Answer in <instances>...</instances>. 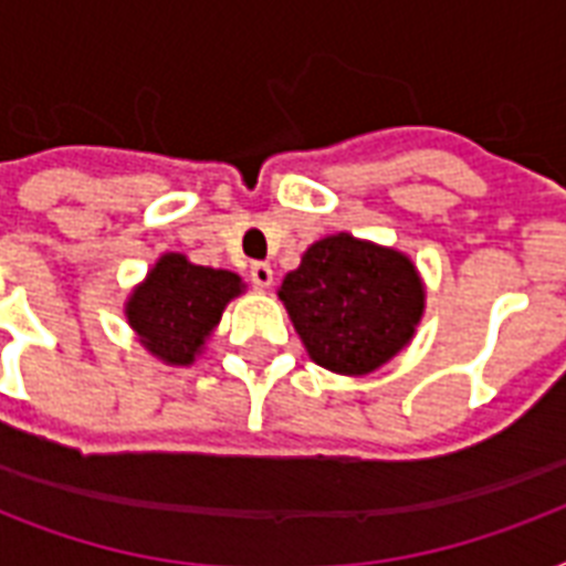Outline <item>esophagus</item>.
Wrapping results in <instances>:
<instances>
[{"label":"esophagus","instance_id":"esophagus-1","mask_svg":"<svg viewBox=\"0 0 566 566\" xmlns=\"http://www.w3.org/2000/svg\"><path fill=\"white\" fill-rule=\"evenodd\" d=\"M249 279L255 287H270L273 284V266L264 264V261H255V264L249 266Z\"/></svg>","mask_w":566,"mask_h":566}]
</instances>
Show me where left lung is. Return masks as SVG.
I'll list each match as a JSON object with an SVG mask.
<instances>
[{"mask_svg":"<svg viewBox=\"0 0 566 566\" xmlns=\"http://www.w3.org/2000/svg\"><path fill=\"white\" fill-rule=\"evenodd\" d=\"M279 300L311 361L367 376L411 344L426 287L408 255L340 231L311 243Z\"/></svg>","mask_w":566,"mask_h":566,"instance_id":"1","label":"left lung"}]
</instances>
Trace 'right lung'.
<instances>
[{
  "label": "right lung",
  "instance_id": "add662e5",
  "mask_svg": "<svg viewBox=\"0 0 566 566\" xmlns=\"http://www.w3.org/2000/svg\"><path fill=\"white\" fill-rule=\"evenodd\" d=\"M243 287L238 273L190 264L179 252H167L128 296V326L155 358L188 367Z\"/></svg>",
  "mask_w": 566,
  "mask_h": 566
}]
</instances>
